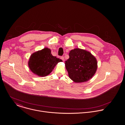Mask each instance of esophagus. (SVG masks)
Listing matches in <instances>:
<instances>
[{"instance_id": "esophagus-1", "label": "esophagus", "mask_w": 125, "mask_h": 125, "mask_svg": "<svg viewBox=\"0 0 125 125\" xmlns=\"http://www.w3.org/2000/svg\"><path fill=\"white\" fill-rule=\"evenodd\" d=\"M60 58H61V59L62 61H64L65 59H64V57H63V56H61Z\"/></svg>"}]
</instances>
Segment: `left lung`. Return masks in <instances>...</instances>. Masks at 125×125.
Segmentation results:
<instances>
[{
    "label": "left lung",
    "instance_id": "1",
    "mask_svg": "<svg viewBox=\"0 0 125 125\" xmlns=\"http://www.w3.org/2000/svg\"><path fill=\"white\" fill-rule=\"evenodd\" d=\"M65 67L69 77L76 83L84 82L92 77L97 69L95 57L89 52L80 49L71 50Z\"/></svg>",
    "mask_w": 125,
    "mask_h": 125
}]
</instances>
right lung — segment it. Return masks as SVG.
I'll use <instances>...</instances> for the list:
<instances>
[{"label": "right lung", "instance_id": "1", "mask_svg": "<svg viewBox=\"0 0 125 125\" xmlns=\"http://www.w3.org/2000/svg\"><path fill=\"white\" fill-rule=\"evenodd\" d=\"M61 62L62 60L53 56L51 50L46 48L31 55L28 65L33 73L43 77L49 74L56 65Z\"/></svg>", "mask_w": 125, "mask_h": 125}]
</instances>
